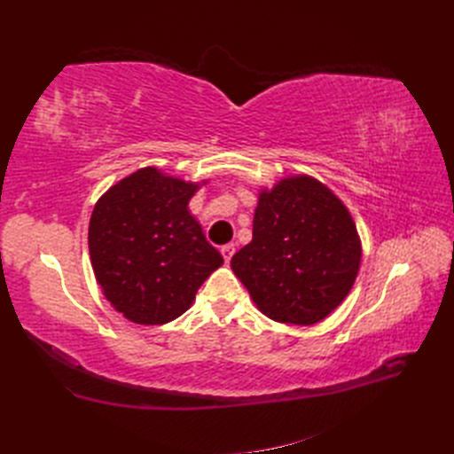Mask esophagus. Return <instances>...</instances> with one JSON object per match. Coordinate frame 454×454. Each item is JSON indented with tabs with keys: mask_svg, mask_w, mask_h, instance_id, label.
<instances>
[{
	"mask_svg": "<svg viewBox=\"0 0 454 454\" xmlns=\"http://www.w3.org/2000/svg\"><path fill=\"white\" fill-rule=\"evenodd\" d=\"M232 254H235V246H232V244L223 246V248H222V255H223V259H225V263H229Z\"/></svg>",
	"mask_w": 454,
	"mask_h": 454,
	"instance_id": "obj_1",
	"label": "esophagus"
}]
</instances>
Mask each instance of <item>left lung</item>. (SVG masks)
<instances>
[{
	"label": "left lung",
	"mask_w": 454,
	"mask_h": 454,
	"mask_svg": "<svg viewBox=\"0 0 454 454\" xmlns=\"http://www.w3.org/2000/svg\"><path fill=\"white\" fill-rule=\"evenodd\" d=\"M362 263L354 219L332 189L314 176H284L261 187L252 242L231 269L267 318L314 325L350 294Z\"/></svg>",
	"instance_id": "obj_1"
}]
</instances>
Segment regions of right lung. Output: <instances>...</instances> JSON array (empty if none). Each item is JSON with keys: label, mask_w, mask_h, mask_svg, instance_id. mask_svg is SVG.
I'll return each mask as SVG.
<instances>
[{"label": "right lung", "mask_w": 454, "mask_h": 454, "mask_svg": "<svg viewBox=\"0 0 454 454\" xmlns=\"http://www.w3.org/2000/svg\"><path fill=\"white\" fill-rule=\"evenodd\" d=\"M206 184L145 167L96 200L89 223L90 265L104 297L127 320L140 325L176 320L223 265L189 212V200Z\"/></svg>", "instance_id": "add662e5"}]
</instances>
